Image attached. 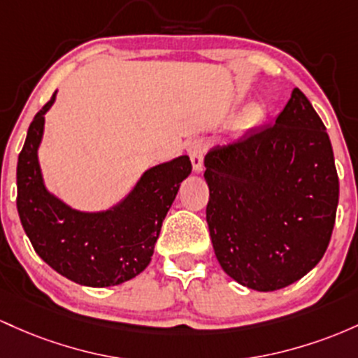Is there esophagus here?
Returning <instances> with one entry per match:
<instances>
[{
    "instance_id": "esophagus-1",
    "label": "esophagus",
    "mask_w": 358,
    "mask_h": 358,
    "mask_svg": "<svg viewBox=\"0 0 358 358\" xmlns=\"http://www.w3.org/2000/svg\"><path fill=\"white\" fill-rule=\"evenodd\" d=\"M206 150L208 145L204 140H194V142H191L189 148H187V154H189L194 171H201V169H203V159Z\"/></svg>"
}]
</instances>
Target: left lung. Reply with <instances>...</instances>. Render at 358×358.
Here are the masks:
<instances>
[{
	"label": "left lung",
	"mask_w": 358,
	"mask_h": 358,
	"mask_svg": "<svg viewBox=\"0 0 358 358\" xmlns=\"http://www.w3.org/2000/svg\"><path fill=\"white\" fill-rule=\"evenodd\" d=\"M206 222L220 266L255 291L306 275L330 243L338 174L330 136L296 87L274 125L204 157Z\"/></svg>",
	"instance_id": "8db88e82"
}]
</instances>
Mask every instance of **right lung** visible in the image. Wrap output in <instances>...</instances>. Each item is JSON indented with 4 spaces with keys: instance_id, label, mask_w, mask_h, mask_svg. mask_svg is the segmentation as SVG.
Instances as JSON below:
<instances>
[{
    "instance_id": "right-lung-1",
    "label": "right lung",
    "mask_w": 358,
    "mask_h": 358,
    "mask_svg": "<svg viewBox=\"0 0 358 358\" xmlns=\"http://www.w3.org/2000/svg\"><path fill=\"white\" fill-rule=\"evenodd\" d=\"M54 99L55 92L35 115L18 155L20 220L35 252L59 274L83 286H116L150 262L164 218L191 172V160L182 155L152 167L113 211L87 215L71 210L47 192L37 160L43 115Z\"/></svg>"
}]
</instances>
